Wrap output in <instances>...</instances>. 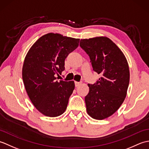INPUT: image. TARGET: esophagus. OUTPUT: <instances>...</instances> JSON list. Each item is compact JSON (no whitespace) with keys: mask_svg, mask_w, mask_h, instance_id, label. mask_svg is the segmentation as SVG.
<instances>
[{"mask_svg":"<svg viewBox=\"0 0 149 149\" xmlns=\"http://www.w3.org/2000/svg\"><path fill=\"white\" fill-rule=\"evenodd\" d=\"M81 84V83H80V82L75 81V86H76V87H78Z\"/></svg>","mask_w":149,"mask_h":149,"instance_id":"34e87169","label":"esophagus"}]
</instances>
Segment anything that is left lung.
<instances>
[{
	"instance_id": "8db88e82",
	"label": "left lung",
	"mask_w": 149,
	"mask_h": 149,
	"mask_svg": "<svg viewBox=\"0 0 149 149\" xmlns=\"http://www.w3.org/2000/svg\"><path fill=\"white\" fill-rule=\"evenodd\" d=\"M80 46L89 56L93 70L101 77L90 84L85 97L91 118L103 120L113 115L127 95L130 79L129 65L118 46L106 36L81 39Z\"/></svg>"
}]
</instances>
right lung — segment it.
Returning <instances> with one entry per match:
<instances>
[{"label": "right lung", "instance_id": "add662e5", "mask_svg": "<svg viewBox=\"0 0 149 149\" xmlns=\"http://www.w3.org/2000/svg\"><path fill=\"white\" fill-rule=\"evenodd\" d=\"M80 39L50 33L40 37L28 51L22 67V79L31 102L49 117L65 111L74 90V81L56 80L65 70V60L77 48Z\"/></svg>", "mask_w": 149, "mask_h": 149}]
</instances>
